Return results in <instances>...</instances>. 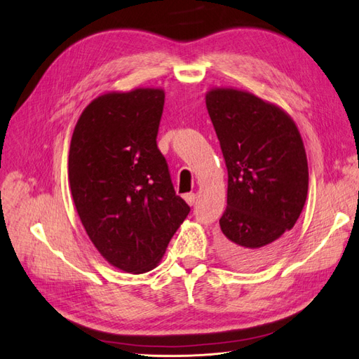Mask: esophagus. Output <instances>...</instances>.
I'll list each match as a JSON object with an SVG mask.
<instances>
[{
    "label": "esophagus",
    "mask_w": 359,
    "mask_h": 359,
    "mask_svg": "<svg viewBox=\"0 0 359 359\" xmlns=\"http://www.w3.org/2000/svg\"><path fill=\"white\" fill-rule=\"evenodd\" d=\"M184 199H186V202L189 205H194V202H196V194H194V193H187L186 196H184Z\"/></svg>",
    "instance_id": "esophagus-1"
}]
</instances>
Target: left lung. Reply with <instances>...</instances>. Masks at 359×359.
<instances>
[{
    "instance_id": "left-lung-1",
    "label": "left lung",
    "mask_w": 359,
    "mask_h": 359,
    "mask_svg": "<svg viewBox=\"0 0 359 359\" xmlns=\"http://www.w3.org/2000/svg\"><path fill=\"white\" fill-rule=\"evenodd\" d=\"M205 99L227 168L217 245L229 264L257 268L277 255L306 203V149L278 106L233 88H214Z\"/></svg>"
}]
</instances>
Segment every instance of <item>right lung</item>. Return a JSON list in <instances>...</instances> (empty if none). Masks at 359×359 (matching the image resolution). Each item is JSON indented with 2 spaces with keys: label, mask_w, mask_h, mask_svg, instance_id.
Here are the masks:
<instances>
[{
  "label": "right lung",
  "mask_w": 359,
  "mask_h": 359,
  "mask_svg": "<svg viewBox=\"0 0 359 359\" xmlns=\"http://www.w3.org/2000/svg\"><path fill=\"white\" fill-rule=\"evenodd\" d=\"M165 91L107 93L85 107L70 142L73 202L90 240L118 269L157 266L190 206L157 147Z\"/></svg>",
  "instance_id": "right-lung-1"
}]
</instances>
